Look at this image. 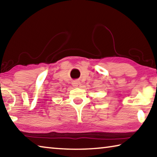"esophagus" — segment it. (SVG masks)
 I'll return each instance as SVG.
<instances>
[{"label":"esophagus","instance_id":"34e87169","mask_svg":"<svg viewBox=\"0 0 157 157\" xmlns=\"http://www.w3.org/2000/svg\"><path fill=\"white\" fill-rule=\"evenodd\" d=\"M73 86L74 87H80L81 82L78 80H75L73 82Z\"/></svg>","mask_w":157,"mask_h":157}]
</instances>
